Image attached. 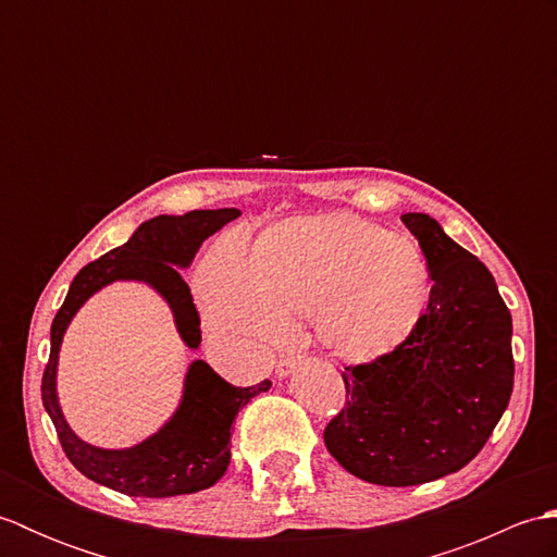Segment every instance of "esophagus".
Masks as SVG:
<instances>
[{"label":"esophagus","instance_id":"obj_1","mask_svg":"<svg viewBox=\"0 0 557 557\" xmlns=\"http://www.w3.org/2000/svg\"><path fill=\"white\" fill-rule=\"evenodd\" d=\"M297 361H299V354H285V357H280V361L275 366V373L280 377H285L294 369V366H297Z\"/></svg>","mask_w":557,"mask_h":557}]
</instances>
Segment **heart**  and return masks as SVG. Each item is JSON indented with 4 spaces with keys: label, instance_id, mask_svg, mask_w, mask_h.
Returning <instances> with one entry per match:
<instances>
[{
    "label": "heart",
    "instance_id": "heart-1",
    "mask_svg": "<svg viewBox=\"0 0 557 557\" xmlns=\"http://www.w3.org/2000/svg\"><path fill=\"white\" fill-rule=\"evenodd\" d=\"M206 321L222 335L277 339L313 315L323 345L373 361L405 342L431 299V270L409 236L351 215L282 222L244 260L224 242L198 272Z\"/></svg>",
    "mask_w": 557,
    "mask_h": 557
}]
</instances>
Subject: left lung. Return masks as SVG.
Masks as SVG:
<instances>
[{"label": "left lung", "mask_w": 557, "mask_h": 557, "mask_svg": "<svg viewBox=\"0 0 557 557\" xmlns=\"http://www.w3.org/2000/svg\"><path fill=\"white\" fill-rule=\"evenodd\" d=\"M431 270L417 330L369 363L345 366V407L325 447L377 486H419L455 474L498 425L515 385L512 315L491 270L423 212L401 215Z\"/></svg>", "instance_id": "left-lung-1"}]
</instances>
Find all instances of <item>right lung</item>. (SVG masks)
I'll return each mask as SVG.
<instances>
[{
    "label": "right lung",
    "instance_id": "right-lung-1",
    "mask_svg": "<svg viewBox=\"0 0 557 557\" xmlns=\"http://www.w3.org/2000/svg\"><path fill=\"white\" fill-rule=\"evenodd\" d=\"M239 218L236 208L191 210L186 215H158L132 234L124 246L81 268L69 287L62 309L52 321L50 361L42 373V405L50 413L71 465L83 476L124 495L172 498L198 493L218 483L230 467L232 423L251 397L270 389V381L236 387L224 381L206 361H194L186 373L184 397L174 417L136 447L102 449L83 443L69 429L57 401V359L64 330L90 294L114 280H140L156 287L174 313L176 330L191 349L200 345V315L191 289L180 268L191 263L208 236Z\"/></svg>",
    "mask_w": 557,
    "mask_h": 557
}]
</instances>
